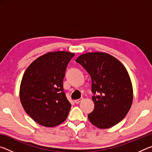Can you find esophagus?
Segmentation results:
<instances>
[{
  "label": "esophagus",
  "instance_id": "34e87169",
  "mask_svg": "<svg viewBox=\"0 0 152 152\" xmlns=\"http://www.w3.org/2000/svg\"><path fill=\"white\" fill-rule=\"evenodd\" d=\"M82 100H83V98H80V99H77V100H75V103L76 104H78V103H80V102Z\"/></svg>",
  "mask_w": 152,
  "mask_h": 152
}]
</instances>
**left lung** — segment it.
<instances>
[{
	"mask_svg": "<svg viewBox=\"0 0 152 152\" xmlns=\"http://www.w3.org/2000/svg\"><path fill=\"white\" fill-rule=\"evenodd\" d=\"M76 61L91 78L94 108L88 115L89 121L101 129L117 124L127 115L133 101L132 82L124 66L102 52L84 53Z\"/></svg>",
	"mask_w": 152,
	"mask_h": 152,
	"instance_id": "obj_1",
	"label": "left lung"
}]
</instances>
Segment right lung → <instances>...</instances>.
I'll return each mask as SVG.
<instances>
[{"mask_svg": "<svg viewBox=\"0 0 152 152\" xmlns=\"http://www.w3.org/2000/svg\"><path fill=\"white\" fill-rule=\"evenodd\" d=\"M74 53L49 52L27 68L20 86V100L29 116L39 124L55 127L66 119L71 108L63 88L68 63Z\"/></svg>", "mask_w": 152, "mask_h": 152, "instance_id": "obj_1", "label": "right lung"}]
</instances>
